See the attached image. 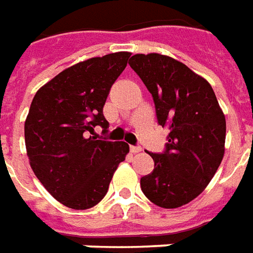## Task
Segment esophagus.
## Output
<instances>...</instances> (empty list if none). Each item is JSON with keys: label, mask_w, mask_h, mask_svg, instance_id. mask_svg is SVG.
<instances>
[{"label": "esophagus", "mask_w": 253, "mask_h": 253, "mask_svg": "<svg viewBox=\"0 0 253 253\" xmlns=\"http://www.w3.org/2000/svg\"><path fill=\"white\" fill-rule=\"evenodd\" d=\"M130 150H131V153H139V152H142V148L141 146H131L130 148Z\"/></svg>", "instance_id": "esophagus-1"}]
</instances>
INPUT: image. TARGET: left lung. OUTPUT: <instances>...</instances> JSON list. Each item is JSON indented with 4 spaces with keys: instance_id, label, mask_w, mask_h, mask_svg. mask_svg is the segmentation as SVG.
<instances>
[{
    "instance_id": "obj_1",
    "label": "left lung",
    "mask_w": 253,
    "mask_h": 253,
    "mask_svg": "<svg viewBox=\"0 0 253 253\" xmlns=\"http://www.w3.org/2000/svg\"><path fill=\"white\" fill-rule=\"evenodd\" d=\"M128 65L156 105L159 125L169 128L164 153H148L152 173L141 188L154 205L176 209L201 195L225 153L226 121L211 85L184 63L161 54H135Z\"/></svg>"
}]
</instances>
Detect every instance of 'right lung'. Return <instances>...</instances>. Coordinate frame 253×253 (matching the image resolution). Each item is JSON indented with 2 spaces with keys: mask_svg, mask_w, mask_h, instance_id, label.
Returning a JSON list of instances; mask_svg holds the SVG:
<instances>
[{
  "mask_svg": "<svg viewBox=\"0 0 253 253\" xmlns=\"http://www.w3.org/2000/svg\"><path fill=\"white\" fill-rule=\"evenodd\" d=\"M130 52L78 62L44 84L24 125L27 156L36 177L58 202L74 210L96 206L107 194L128 145L94 137L108 122L103 107Z\"/></svg>",
  "mask_w": 253,
  "mask_h": 253,
  "instance_id": "1",
  "label": "right lung"
}]
</instances>
